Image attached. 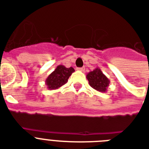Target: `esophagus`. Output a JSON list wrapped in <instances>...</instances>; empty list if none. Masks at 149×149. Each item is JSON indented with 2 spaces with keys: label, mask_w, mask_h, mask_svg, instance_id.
I'll list each match as a JSON object with an SVG mask.
<instances>
[{
  "label": "esophagus",
  "mask_w": 149,
  "mask_h": 149,
  "mask_svg": "<svg viewBox=\"0 0 149 149\" xmlns=\"http://www.w3.org/2000/svg\"><path fill=\"white\" fill-rule=\"evenodd\" d=\"M77 70H79V71H82V72H84V70H85V68L84 67H81V68H77Z\"/></svg>",
  "instance_id": "obj_1"
}]
</instances>
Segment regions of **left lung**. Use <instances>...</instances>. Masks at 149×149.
<instances>
[{
    "mask_svg": "<svg viewBox=\"0 0 149 149\" xmlns=\"http://www.w3.org/2000/svg\"><path fill=\"white\" fill-rule=\"evenodd\" d=\"M90 86L96 91L105 93L107 91L110 80L103 73L100 68H96L93 71H91L86 75Z\"/></svg>",
    "mask_w": 149,
    "mask_h": 149,
    "instance_id": "obj_1",
    "label": "left lung"
}]
</instances>
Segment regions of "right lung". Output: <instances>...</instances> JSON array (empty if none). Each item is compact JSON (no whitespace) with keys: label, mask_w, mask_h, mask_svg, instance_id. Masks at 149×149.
Instances as JSON below:
<instances>
[{"label":"right lung","mask_w":149,"mask_h":149,"mask_svg":"<svg viewBox=\"0 0 149 149\" xmlns=\"http://www.w3.org/2000/svg\"><path fill=\"white\" fill-rule=\"evenodd\" d=\"M75 70L72 67L66 68L65 65H59L45 79V85L50 91L56 90L68 82L69 77Z\"/></svg>","instance_id":"right-lung-1"}]
</instances>
